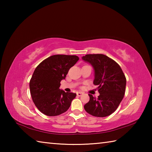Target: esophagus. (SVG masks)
Here are the masks:
<instances>
[{"label":"esophagus","instance_id":"34e87169","mask_svg":"<svg viewBox=\"0 0 152 152\" xmlns=\"http://www.w3.org/2000/svg\"><path fill=\"white\" fill-rule=\"evenodd\" d=\"M83 94H84L83 92H76V94H77V96H80Z\"/></svg>","mask_w":152,"mask_h":152}]
</instances>
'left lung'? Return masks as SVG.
I'll list each match as a JSON object with an SVG mask.
<instances>
[{"label":"left lung","mask_w":152,"mask_h":152,"mask_svg":"<svg viewBox=\"0 0 152 152\" xmlns=\"http://www.w3.org/2000/svg\"><path fill=\"white\" fill-rule=\"evenodd\" d=\"M82 60L93 66V84L98 85L100 94L98 98L89 94L90 100L84 106V109L94 117L109 116L117 110L124 97L125 74L116 61L104 54H87Z\"/></svg>","instance_id":"obj_1"}]
</instances>
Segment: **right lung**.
<instances>
[{
    "instance_id": "obj_1",
    "label": "right lung",
    "mask_w": 152,
    "mask_h": 152,
    "mask_svg": "<svg viewBox=\"0 0 152 152\" xmlns=\"http://www.w3.org/2000/svg\"><path fill=\"white\" fill-rule=\"evenodd\" d=\"M77 56L53 55L37 66L29 82L33 102L48 116H57L67 111L76 94L60 89V82L77 61Z\"/></svg>"
}]
</instances>
